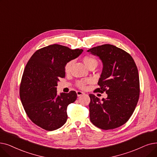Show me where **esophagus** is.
Segmentation results:
<instances>
[{"instance_id": "esophagus-1", "label": "esophagus", "mask_w": 157, "mask_h": 157, "mask_svg": "<svg viewBox=\"0 0 157 157\" xmlns=\"http://www.w3.org/2000/svg\"><path fill=\"white\" fill-rule=\"evenodd\" d=\"M76 94H77V95H78V97H79V96H81V95H82L85 94L84 92H81V91H77V92H76Z\"/></svg>"}]
</instances>
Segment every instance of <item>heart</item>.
Returning a JSON list of instances; mask_svg holds the SVG:
<instances>
[{"label":"heart","instance_id":"1","mask_svg":"<svg viewBox=\"0 0 157 157\" xmlns=\"http://www.w3.org/2000/svg\"><path fill=\"white\" fill-rule=\"evenodd\" d=\"M83 62L88 69H90V68H91L92 67H96V66L98 64L97 59L94 58V56H92L90 55H86L84 56L83 58ZM72 62L73 61H69V62H67L66 63L65 66V71L66 73H69L70 72L71 66L72 65ZM91 81H92L91 79H86L83 80H80V81H78L76 83V86L78 88H81V89H83V88L86 87V85L87 84L91 83Z\"/></svg>","mask_w":157,"mask_h":157}]
</instances>
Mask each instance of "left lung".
I'll return each instance as SVG.
<instances>
[{"label": "left lung", "instance_id": "obj_1", "mask_svg": "<svg viewBox=\"0 0 157 157\" xmlns=\"http://www.w3.org/2000/svg\"><path fill=\"white\" fill-rule=\"evenodd\" d=\"M99 57L103 64L94 92L108 94L102 101L90 94V119L92 123L105 130L125 124L133 114L140 95L139 76L137 65L130 54L110 44L88 50Z\"/></svg>", "mask_w": 157, "mask_h": 157}]
</instances>
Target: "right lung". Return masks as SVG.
I'll list each match as a JSON object with an SVG mask.
<instances>
[{
    "label": "right lung",
    "instance_id": "obj_1",
    "mask_svg": "<svg viewBox=\"0 0 157 157\" xmlns=\"http://www.w3.org/2000/svg\"><path fill=\"white\" fill-rule=\"evenodd\" d=\"M83 49L58 44L37 50L27 63L20 85V97L28 117L47 131L62 127L67 120V109L77 99L75 91L57 94L59 78L65 77V66Z\"/></svg>",
    "mask_w": 157,
    "mask_h": 157
}]
</instances>
